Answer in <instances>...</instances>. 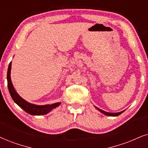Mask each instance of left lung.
I'll return each mask as SVG.
<instances>
[{
    "mask_svg": "<svg viewBox=\"0 0 148 148\" xmlns=\"http://www.w3.org/2000/svg\"><path fill=\"white\" fill-rule=\"evenodd\" d=\"M96 108L98 110H99V111H100L101 113H102L103 114H104V115H108V116H118V115H120V114H121V113H123V112L124 111H121V112H119V113H108V112H106V111H102V109H100V108H98V107H96Z\"/></svg>",
    "mask_w": 148,
    "mask_h": 148,
    "instance_id": "obj_1",
    "label": "left lung"
}]
</instances>
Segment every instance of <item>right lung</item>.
I'll list each match as a JSON object with an SVG mask.
<instances>
[{
	"label": "right lung",
	"mask_w": 148,
	"mask_h": 148,
	"mask_svg": "<svg viewBox=\"0 0 148 148\" xmlns=\"http://www.w3.org/2000/svg\"><path fill=\"white\" fill-rule=\"evenodd\" d=\"M11 68H12V63H9L8 67V71H7V85H8L9 91L10 93L11 96L13 100L16 103L22 108L24 111H25L27 113H28L30 115H42L47 114L49 113L50 111H52L53 108L57 107L59 106L60 102L59 103H55L52 104H48V105H44V106H38L35 105V104H33L27 102L22 99L19 95L17 93L16 90L14 89V86L12 85V80H11L10 77V73H11Z\"/></svg>",
	"instance_id": "obj_1"
}]
</instances>
